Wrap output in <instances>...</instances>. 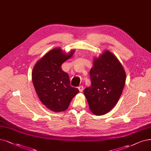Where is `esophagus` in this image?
I'll use <instances>...</instances> for the list:
<instances>
[{
	"label": "esophagus",
	"mask_w": 151,
	"mask_h": 151,
	"mask_svg": "<svg viewBox=\"0 0 151 151\" xmlns=\"http://www.w3.org/2000/svg\"><path fill=\"white\" fill-rule=\"evenodd\" d=\"M78 89H79L80 92H82L83 90V87L82 86H80L79 87H78Z\"/></svg>",
	"instance_id": "esophagus-1"
}]
</instances>
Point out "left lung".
I'll return each mask as SVG.
<instances>
[{"label":"left lung","mask_w":151,"mask_h":151,"mask_svg":"<svg viewBox=\"0 0 151 151\" xmlns=\"http://www.w3.org/2000/svg\"><path fill=\"white\" fill-rule=\"evenodd\" d=\"M91 86L85 88L89 108L96 115H103L116 105L126 82L123 65L113 54L105 51L93 59L90 70Z\"/></svg>","instance_id":"1"}]
</instances>
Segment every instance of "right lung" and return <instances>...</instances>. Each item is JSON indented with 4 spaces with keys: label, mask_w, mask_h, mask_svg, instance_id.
Listing matches in <instances>:
<instances>
[{
    "label": "right lung",
    "mask_w": 151,
    "mask_h": 151,
    "mask_svg": "<svg viewBox=\"0 0 151 151\" xmlns=\"http://www.w3.org/2000/svg\"><path fill=\"white\" fill-rule=\"evenodd\" d=\"M68 54L56 47L47 52L36 63L32 72L33 86L41 102L54 112L68 109L72 99L79 93L70 86L69 75L62 70L61 65L74 53Z\"/></svg>",
    "instance_id": "1"
}]
</instances>
